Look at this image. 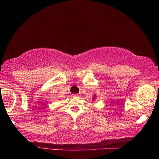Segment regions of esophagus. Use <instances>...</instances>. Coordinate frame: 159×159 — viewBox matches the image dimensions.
I'll use <instances>...</instances> for the list:
<instances>
[{"label":"esophagus","mask_w":159,"mask_h":159,"mask_svg":"<svg viewBox=\"0 0 159 159\" xmlns=\"http://www.w3.org/2000/svg\"><path fill=\"white\" fill-rule=\"evenodd\" d=\"M73 95H74V96H75V97H79V96H80L79 94H74Z\"/></svg>","instance_id":"obj_1"}]
</instances>
